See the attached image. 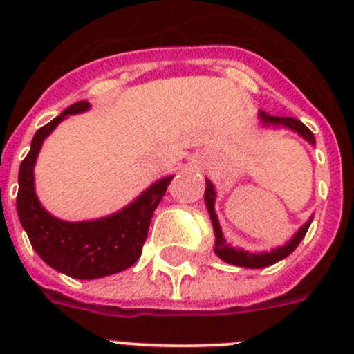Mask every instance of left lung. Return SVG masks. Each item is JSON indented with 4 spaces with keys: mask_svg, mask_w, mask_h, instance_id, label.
<instances>
[{
    "mask_svg": "<svg viewBox=\"0 0 354 354\" xmlns=\"http://www.w3.org/2000/svg\"><path fill=\"white\" fill-rule=\"evenodd\" d=\"M259 124L266 129H287L296 133L298 136H301L305 142L310 143L312 147L315 145V138L312 131L303 124L301 120L292 117H273V115L264 113L262 109H259ZM205 207H207L209 218L212 221V228H214V253L227 264L239 266V268H248V270H259V268H268L271 264H277V262L283 261L286 257H289L290 253L296 250V246L301 243V239L305 237L306 230L310 227L312 220H314V214L308 218V221L301 225L298 228V232H294V236L287 241L286 245L277 246V248H271L270 252H250V250L237 248V246H232L225 239L223 230L220 227V220H218V214H216V187L214 184L209 179H205Z\"/></svg>",
    "mask_w": 354,
    "mask_h": 354,
    "instance_id": "left-lung-1",
    "label": "left lung"
}]
</instances>
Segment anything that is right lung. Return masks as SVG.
<instances>
[{"label": "right lung", "mask_w": 354, "mask_h": 354, "mask_svg": "<svg viewBox=\"0 0 354 354\" xmlns=\"http://www.w3.org/2000/svg\"><path fill=\"white\" fill-rule=\"evenodd\" d=\"M92 108L80 101L68 106L49 124L40 127L19 168L17 216L39 257L53 270L77 280H95L127 270L142 255L149 225L174 175H165L136 198L109 216L84 221H65L40 204L35 192V165L44 140L71 115Z\"/></svg>", "instance_id": "add662e5"}]
</instances>
